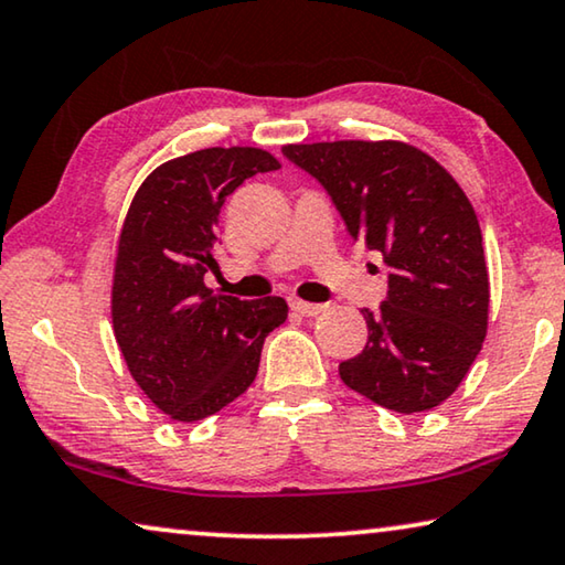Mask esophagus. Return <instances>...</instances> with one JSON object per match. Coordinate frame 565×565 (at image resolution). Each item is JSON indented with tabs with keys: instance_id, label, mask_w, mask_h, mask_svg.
Instances as JSON below:
<instances>
[{
	"instance_id": "34e87169",
	"label": "esophagus",
	"mask_w": 565,
	"mask_h": 565,
	"mask_svg": "<svg viewBox=\"0 0 565 565\" xmlns=\"http://www.w3.org/2000/svg\"><path fill=\"white\" fill-rule=\"evenodd\" d=\"M290 308L296 310V313L306 316V318L318 316V313H323V310H326V306H321V302H308V300H298V298L290 300Z\"/></svg>"
}]
</instances>
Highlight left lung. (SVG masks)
<instances>
[{
	"instance_id": "8db88e82",
	"label": "left lung",
	"mask_w": 565,
	"mask_h": 565,
	"mask_svg": "<svg viewBox=\"0 0 565 565\" xmlns=\"http://www.w3.org/2000/svg\"><path fill=\"white\" fill-rule=\"evenodd\" d=\"M337 203L349 234L382 252L387 298L362 310L370 339L339 364L347 387L413 415L448 399L481 351L489 273L479 218L454 175L397 140L285 145Z\"/></svg>"
}]
</instances>
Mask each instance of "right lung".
<instances>
[{"label":"right lung","instance_id":"add662e5","mask_svg":"<svg viewBox=\"0 0 565 565\" xmlns=\"http://www.w3.org/2000/svg\"><path fill=\"white\" fill-rule=\"evenodd\" d=\"M277 168L259 147H206L154 168L129 203L114 257V339L170 420H203L244 395L267 333L288 318L282 298L239 300L203 282L226 195Z\"/></svg>","mask_w":565,"mask_h":565}]
</instances>
